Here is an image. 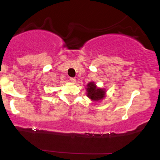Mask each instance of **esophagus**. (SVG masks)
<instances>
[{"label": "esophagus", "instance_id": "1", "mask_svg": "<svg viewBox=\"0 0 160 160\" xmlns=\"http://www.w3.org/2000/svg\"><path fill=\"white\" fill-rule=\"evenodd\" d=\"M70 80H71V81L72 82H76V79H75L74 78H70Z\"/></svg>", "mask_w": 160, "mask_h": 160}]
</instances>
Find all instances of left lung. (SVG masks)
<instances>
[{"label": "left lung", "mask_w": 160, "mask_h": 160, "mask_svg": "<svg viewBox=\"0 0 160 160\" xmlns=\"http://www.w3.org/2000/svg\"><path fill=\"white\" fill-rule=\"evenodd\" d=\"M86 94L89 98L95 102L102 100L105 97V89L97 87L94 82H89L86 85Z\"/></svg>", "instance_id": "8db88e82"}]
</instances>
